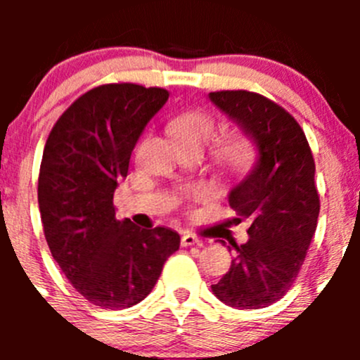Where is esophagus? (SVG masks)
<instances>
[{"label":"esophagus","instance_id":"1","mask_svg":"<svg viewBox=\"0 0 360 360\" xmlns=\"http://www.w3.org/2000/svg\"><path fill=\"white\" fill-rule=\"evenodd\" d=\"M198 237L197 235H193V233H184L183 237H181V245H183V248H190V245H195V244H198Z\"/></svg>","mask_w":360,"mask_h":360}]
</instances>
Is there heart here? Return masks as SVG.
<instances>
[{
  "mask_svg": "<svg viewBox=\"0 0 360 360\" xmlns=\"http://www.w3.org/2000/svg\"><path fill=\"white\" fill-rule=\"evenodd\" d=\"M169 129L177 143L183 148H197L202 150L209 143L214 132V118L203 110H188L174 116L169 123ZM214 157L221 167L228 170H238L248 162V148L242 141L235 137L219 141L214 150Z\"/></svg>",
  "mask_w": 360,
  "mask_h": 360,
  "instance_id": "heart-1",
  "label": "heart"
}]
</instances>
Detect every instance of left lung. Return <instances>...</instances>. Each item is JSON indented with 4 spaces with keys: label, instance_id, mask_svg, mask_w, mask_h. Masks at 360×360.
<instances>
[{
    "label": "left lung",
    "instance_id": "obj_1",
    "mask_svg": "<svg viewBox=\"0 0 360 360\" xmlns=\"http://www.w3.org/2000/svg\"><path fill=\"white\" fill-rule=\"evenodd\" d=\"M209 97L257 151L254 169L230 193L235 223L249 221V240L231 244L237 256L212 292L230 307L256 310L292 288L307 257L321 210L314 155L300 123L268 97L249 90Z\"/></svg>",
    "mask_w": 360,
    "mask_h": 360
}]
</instances>
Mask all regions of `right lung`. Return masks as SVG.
I'll use <instances>...</instances> for the list:
<instances>
[{
    "label": "right lung",
    "instance_id": "right-lung-1",
    "mask_svg": "<svg viewBox=\"0 0 360 360\" xmlns=\"http://www.w3.org/2000/svg\"><path fill=\"white\" fill-rule=\"evenodd\" d=\"M167 99L160 86L99 85L59 116L46 139L38 177L46 244L72 288L96 307L122 310L143 301L179 249L176 231L116 219L112 205L141 132Z\"/></svg>",
    "mask_w": 360,
    "mask_h": 360
}]
</instances>
